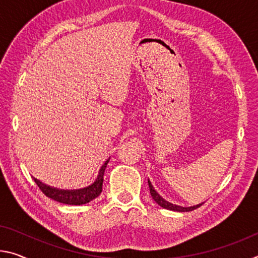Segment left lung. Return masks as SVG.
I'll return each mask as SVG.
<instances>
[{"label":"left lung","mask_w":258,"mask_h":258,"mask_svg":"<svg viewBox=\"0 0 258 258\" xmlns=\"http://www.w3.org/2000/svg\"><path fill=\"white\" fill-rule=\"evenodd\" d=\"M148 185H149V189H150V194H151V198L154 199V201L156 202L158 206H161L162 208H164V209H167V210H172V211H180V212H185V211H191L194 209H198L199 207L202 206L201 204H198V206H194V207H188V208H185V207H180V206H175V204H172L170 202L165 201L164 199L162 198L161 195H159L156 190H155V188L153 187V185H151V182L148 180Z\"/></svg>","instance_id":"obj_1"}]
</instances>
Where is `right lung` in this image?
I'll return each mask as SVG.
<instances>
[{"instance_id": "right-lung-1", "label": "right lung", "mask_w": 258, "mask_h": 258, "mask_svg": "<svg viewBox=\"0 0 258 258\" xmlns=\"http://www.w3.org/2000/svg\"><path fill=\"white\" fill-rule=\"evenodd\" d=\"M109 163V159L105 161V163L100 169L99 175H97L96 180L92 183L91 186L81 188V189H73V190H67V189H59V188H54L46 185V183L41 182L38 179H34L36 185L42 190V193L50 198L51 200L64 204H71V206H81V204H86L88 202L93 201L97 196L101 194L102 191V185H103V175L105 167H107Z\"/></svg>"}]
</instances>
